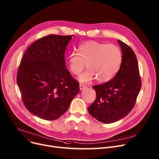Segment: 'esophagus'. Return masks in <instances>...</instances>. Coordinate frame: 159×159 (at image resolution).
I'll return each mask as SVG.
<instances>
[{
	"label": "esophagus",
	"mask_w": 159,
	"mask_h": 159,
	"mask_svg": "<svg viewBox=\"0 0 159 159\" xmlns=\"http://www.w3.org/2000/svg\"><path fill=\"white\" fill-rule=\"evenodd\" d=\"M79 87H80V91L83 90L84 89H85V88H86V86H84V85H83V84H80V85H79Z\"/></svg>",
	"instance_id": "esophagus-1"
}]
</instances>
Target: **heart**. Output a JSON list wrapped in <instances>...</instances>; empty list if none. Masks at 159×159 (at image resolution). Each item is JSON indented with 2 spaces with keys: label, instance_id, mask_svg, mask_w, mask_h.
Segmentation results:
<instances>
[{
  "label": "heart",
  "instance_id": "obj_1",
  "mask_svg": "<svg viewBox=\"0 0 159 159\" xmlns=\"http://www.w3.org/2000/svg\"><path fill=\"white\" fill-rule=\"evenodd\" d=\"M79 50V54L70 53L67 62L74 75H79L87 64L88 70L78 77L80 82L89 83L96 79L99 82H108L116 75L121 65L122 52L115 45L89 41L81 45Z\"/></svg>",
  "mask_w": 159,
  "mask_h": 159
}]
</instances>
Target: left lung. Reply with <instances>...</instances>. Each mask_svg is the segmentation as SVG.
<instances>
[{"instance_id":"8db88e82","label":"left lung","mask_w":159,"mask_h":159,"mask_svg":"<svg viewBox=\"0 0 159 159\" xmlns=\"http://www.w3.org/2000/svg\"><path fill=\"white\" fill-rule=\"evenodd\" d=\"M122 52V62L114 77L93 86L97 97L88 107L89 113L98 121L109 124L127 116L133 109L141 88L137 57L133 50L118 40Z\"/></svg>"}]
</instances>
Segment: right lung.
<instances>
[{"label":"right lung","instance_id":"add662e5","mask_svg":"<svg viewBox=\"0 0 159 159\" xmlns=\"http://www.w3.org/2000/svg\"><path fill=\"white\" fill-rule=\"evenodd\" d=\"M72 36L50 34L32 44L21 59L16 81L27 109L55 120L65 114L79 92V84L66 68L65 52Z\"/></svg>","mask_w":159,"mask_h":159}]
</instances>
